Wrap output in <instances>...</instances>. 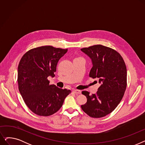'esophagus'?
I'll return each mask as SVG.
<instances>
[{"mask_svg":"<svg viewBox=\"0 0 145 145\" xmlns=\"http://www.w3.org/2000/svg\"><path fill=\"white\" fill-rule=\"evenodd\" d=\"M72 91H73V92H74L75 94H76V95H79V94L81 93V90H80L73 89Z\"/></svg>","mask_w":145,"mask_h":145,"instance_id":"34e87169","label":"esophagus"}]
</instances>
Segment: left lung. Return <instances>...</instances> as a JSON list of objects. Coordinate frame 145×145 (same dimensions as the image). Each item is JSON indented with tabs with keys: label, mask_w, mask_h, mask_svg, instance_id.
<instances>
[{
	"label": "left lung",
	"mask_w": 145,
	"mask_h": 145,
	"mask_svg": "<svg viewBox=\"0 0 145 145\" xmlns=\"http://www.w3.org/2000/svg\"><path fill=\"white\" fill-rule=\"evenodd\" d=\"M81 50L92 59L93 66L89 77L96 79L100 86L96 94L82 91L87 102L81 105L88 115L99 118L112 112L122 99L127 86V70L125 61L115 50L101 44Z\"/></svg>",
	"instance_id": "left-lung-1"
}]
</instances>
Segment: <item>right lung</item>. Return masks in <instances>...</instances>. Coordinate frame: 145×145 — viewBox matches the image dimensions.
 <instances>
[{"mask_svg": "<svg viewBox=\"0 0 145 145\" xmlns=\"http://www.w3.org/2000/svg\"><path fill=\"white\" fill-rule=\"evenodd\" d=\"M67 49L43 46L28 50L18 66L19 92L29 109L36 115L48 116L63 105L70 90L49 84V76L54 77L58 61Z\"/></svg>", "mask_w": 145, "mask_h": 145, "instance_id": "1", "label": "right lung"}]
</instances>
